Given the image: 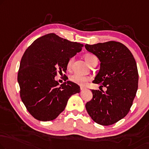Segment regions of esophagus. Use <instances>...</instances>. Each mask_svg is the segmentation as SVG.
<instances>
[{"label":"esophagus","instance_id":"34e87169","mask_svg":"<svg viewBox=\"0 0 149 149\" xmlns=\"http://www.w3.org/2000/svg\"><path fill=\"white\" fill-rule=\"evenodd\" d=\"M80 89H81V90H85L86 88H85V87H82V86H81Z\"/></svg>","mask_w":149,"mask_h":149}]
</instances>
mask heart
I'll return each instance as SVG.
<instances>
[{
    "instance_id": "heart-1",
    "label": "heart",
    "mask_w": 149,
    "mask_h": 149,
    "mask_svg": "<svg viewBox=\"0 0 149 149\" xmlns=\"http://www.w3.org/2000/svg\"><path fill=\"white\" fill-rule=\"evenodd\" d=\"M84 59H86V61L88 62V64H90L91 65L93 63H94L96 61H97V57L95 56L94 55L91 54V53H87L84 55ZM74 61V57H71V58L69 59L68 62V68H70L72 67V62ZM70 81H72L74 83L77 84V85L79 86H84L86 85V83L90 80V78L87 76H84V75H81L79 74H74L71 75L70 77Z\"/></svg>"
}]
</instances>
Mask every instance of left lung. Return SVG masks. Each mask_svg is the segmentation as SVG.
<instances>
[{
  "label": "left lung",
  "mask_w": 149,
  "mask_h": 149,
  "mask_svg": "<svg viewBox=\"0 0 149 149\" xmlns=\"http://www.w3.org/2000/svg\"><path fill=\"white\" fill-rule=\"evenodd\" d=\"M100 61L99 72L92 82L107 90H92V100L86 110L95 123L109 126L125 117L132 105L138 90L139 74L130 51L116 41L85 45Z\"/></svg>",
  "instance_id": "obj_1"
}]
</instances>
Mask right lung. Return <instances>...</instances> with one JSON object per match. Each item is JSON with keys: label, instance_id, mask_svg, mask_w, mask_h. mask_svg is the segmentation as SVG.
I'll list each match as a JSON object with an SVG mask.
<instances>
[{"label": "right lung", "instance_id": "obj_1", "mask_svg": "<svg viewBox=\"0 0 149 149\" xmlns=\"http://www.w3.org/2000/svg\"><path fill=\"white\" fill-rule=\"evenodd\" d=\"M83 47L49 33L37 39L26 49L17 80L21 100L35 119H55L65 109L69 98L80 92L79 86L71 81L59 86L55 77L57 72H66L69 59Z\"/></svg>", "mask_w": 149, "mask_h": 149}]
</instances>
